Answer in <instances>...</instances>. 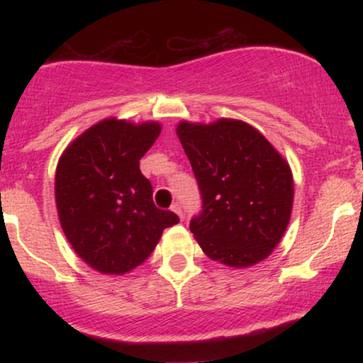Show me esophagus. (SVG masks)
<instances>
[{
	"label": "esophagus",
	"mask_w": 363,
	"mask_h": 363,
	"mask_svg": "<svg viewBox=\"0 0 363 363\" xmlns=\"http://www.w3.org/2000/svg\"><path fill=\"white\" fill-rule=\"evenodd\" d=\"M172 211H174V213H177L179 215V218H182V216H184V215H182V206H181V203H174V205H172Z\"/></svg>",
	"instance_id": "1"
}]
</instances>
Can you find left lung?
I'll return each mask as SVG.
<instances>
[{"label": "left lung", "mask_w": 363, "mask_h": 363, "mask_svg": "<svg viewBox=\"0 0 363 363\" xmlns=\"http://www.w3.org/2000/svg\"><path fill=\"white\" fill-rule=\"evenodd\" d=\"M177 136L201 191L203 211L189 228L203 252L234 268L266 259L290 222L289 162L244 121H182Z\"/></svg>", "instance_id": "obj_1"}]
</instances>
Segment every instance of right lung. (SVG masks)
I'll list each match as a JSON object with an SVG mask.
<instances>
[{"label": "right lung", "instance_id": "obj_1", "mask_svg": "<svg viewBox=\"0 0 363 363\" xmlns=\"http://www.w3.org/2000/svg\"><path fill=\"white\" fill-rule=\"evenodd\" d=\"M155 121L104 119L68 145L56 169V206L74 252L99 273L124 274L153 252L179 216L153 203L140 158L160 135Z\"/></svg>", "mask_w": 363, "mask_h": 363}]
</instances>
